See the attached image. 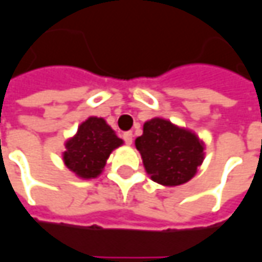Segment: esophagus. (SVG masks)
Listing matches in <instances>:
<instances>
[{
	"label": "esophagus",
	"mask_w": 262,
	"mask_h": 262,
	"mask_svg": "<svg viewBox=\"0 0 262 262\" xmlns=\"http://www.w3.org/2000/svg\"><path fill=\"white\" fill-rule=\"evenodd\" d=\"M122 140H124V142H125L127 145H131V144H133V133H131V131L124 133V134H122Z\"/></svg>",
	"instance_id": "1"
}]
</instances>
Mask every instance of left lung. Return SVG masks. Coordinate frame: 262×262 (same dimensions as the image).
I'll list each match as a JSON object with an SVG mask.
<instances>
[{"instance_id":"8db88e82","label":"left lung","mask_w":262,"mask_h":262,"mask_svg":"<svg viewBox=\"0 0 262 262\" xmlns=\"http://www.w3.org/2000/svg\"><path fill=\"white\" fill-rule=\"evenodd\" d=\"M135 146L146 173L164 186H178L190 181L205 158V144L198 135L164 118L146 121Z\"/></svg>"}]
</instances>
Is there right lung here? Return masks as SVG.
<instances>
[{"mask_svg": "<svg viewBox=\"0 0 262 262\" xmlns=\"http://www.w3.org/2000/svg\"><path fill=\"white\" fill-rule=\"evenodd\" d=\"M120 145L122 140L103 118L89 117L77 134L66 141L63 162L81 179H93L103 172L110 154Z\"/></svg>", "mask_w": 262, "mask_h": 262, "instance_id": "obj_1", "label": "right lung"}]
</instances>
